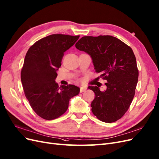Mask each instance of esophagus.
<instances>
[{"mask_svg": "<svg viewBox=\"0 0 159 159\" xmlns=\"http://www.w3.org/2000/svg\"><path fill=\"white\" fill-rule=\"evenodd\" d=\"M87 90V87H80V93L84 92Z\"/></svg>", "mask_w": 159, "mask_h": 159, "instance_id": "34e87169", "label": "esophagus"}]
</instances>
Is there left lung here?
Returning <instances> with one entry per match:
<instances>
[{"label":"left lung","mask_w":159,"mask_h":159,"mask_svg":"<svg viewBox=\"0 0 159 159\" xmlns=\"http://www.w3.org/2000/svg\"><path fill=\"white\" fill-rule=\"evenodd\" d=\"M75 47L91 56L95 72L107 80V89L89 86L95 97L91 111L102 122L111 123L127 112L135 95L139 71L133 50L118 38L111 35L84 36Z\"/></svg>","instance_id":"left-lung-1"}]
</instances>
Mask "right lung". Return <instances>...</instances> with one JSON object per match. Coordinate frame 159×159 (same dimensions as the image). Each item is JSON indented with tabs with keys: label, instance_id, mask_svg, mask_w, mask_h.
Returning a JSON list of instances; mask_svg holds the SVG:
<instances>
[{
	"label": "right lung",
	"instance_id": "1",
	"mask_svg": "<svg viewBox=\"0 0 159 159\" xmlns=\"http://www.w3.org/2000/svg\"><path fill=\"white\" fill-rule=\"evenodd\" d=\"M79 37L52 34L36 41L26 53L21 70V84L31 107L43 119L61 116L67 111L70 98L80 93L74 85L59 87L55 82L64 52Z\"/></svg>",
	"mask_w": 159,
	"mask_h": 159
}]
</instances>
